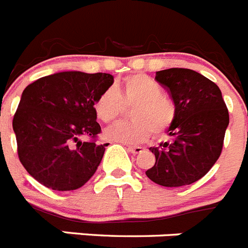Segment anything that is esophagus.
<instances>
[{"label":"esophagus","mask_w":248,"mask_h":248,"mask_svg":"<svg viewBox=\"0 0 248 248\" xmlns=\"http://www.w3.org/2000/svg\"><path fill=\"white\" fill-rule=\"evenodd\" d=\"M127 150L130 151V152H132L133 155H139V154H141L142 151H143V148L140 147V146H128V147H127Z\"/></svg>","instance_id":"34e87169"}]
</instances>
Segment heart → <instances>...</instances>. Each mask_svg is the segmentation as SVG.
Segmentation results:
<instances>
[{"label": "heart", "instance_id": "b5f03b06", "mask_svg": "<svg viewBox=\"0 0 248 248\" xmlns=\"http://www.w3.org/2000/svg\"><path fill=\"white\" fill-rule=\"evenodd\" d=\"M94 113L105 124H112L131 109L130 122H120L107 130L106 137L122 143H140L154 133L161 136L175 122L176 106L163 94V88L147 75L135 73L124 77L113 88H106L94 101Z\"/></svg>", "mask_w": 248, "mask_h": 248}]
</instances>
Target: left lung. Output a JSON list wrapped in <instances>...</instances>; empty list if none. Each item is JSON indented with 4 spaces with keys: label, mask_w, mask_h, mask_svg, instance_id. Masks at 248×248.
Here are the masks:
<instances>
[{
    "label": "left lung",
    "mask_w": 248,
    "mask_h": 248,
    "mask_svg": "<svg viewBox=\"0 0 248 248\" xmlns=\"http://www.w3.org/2000/svg\"><path fill=\"white\" fill-rule=\"evenodd\" d=\"M155 79L173 100L176 118L169 130L172 141L150 148L156 162L146 175L165 187L191 185L222 152L228 109L218 86L196 71L169 68L156 72Z\"/></svg>",
    "instance_id": "left-lung-1"
}]
</instances>
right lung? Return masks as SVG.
<instances>
[{
    "label": "right lung",
    "mask_w": 248,
    "mask_h": 248,
    "mask_svg": "<svg viewBox=\"0 0 248 248\" xmlns=\"http://www.w3.org/2000/svg\"><path fill=\"white\" fill-rule=\"evenodd\" d=\"M113 83L109 73L59 72L23 90L14 116L17 154L30 175L55 191L82 187L97 170L105 146L94 101ZM86 136L90 141L82 142Z\"/></svg>",
    "instance_id": "add662e5"
}]
</instances>
